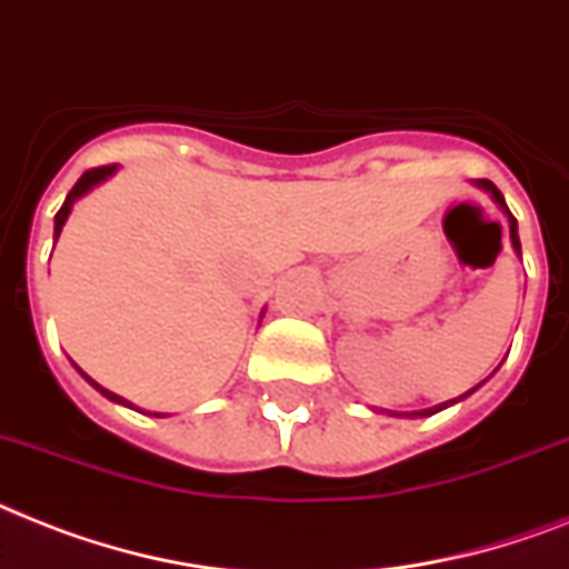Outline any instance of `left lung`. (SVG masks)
Returning <instances> with one entry per match:
<instances>
[{"label": "left lung", "mask_w": 569, "mask_h": 569, "mask_svg": "<svg viewBox=\"0 0 569 569\" xmlns=\"http://www.w3.org/2000/svg\"><path fill=\"white\" fill-rule=\"evenodd\" d=\"M482 187L491 189V196L497 198V201H500L502 207H506V198H502V192L497 187H493L491 180H482ZM506 212H509V207H506ZM509 221H511V242H515V248H517V251H520V237H517V219H515V216H511V212H509ZM470 391H473V389H470ZM470 391H468V395H470ZM468 395H461V397H468ZM450 403H452V400H450ZM450 403H445V406H450ZM445 406H436V409H423V412H409V415H420V418H423V415L441 412Z\"/></svg>", "instance_id": "8db88e82"}]
</instances>
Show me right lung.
Returning a JSON list of instances; mask_svg holds the SVG:
<instances>
[{
    "label": "right lung",
    "mask_w": 569,
    "mask_h": 569,
    "mask_svg": "<svg viewBox=\"0 0 569 569\" xmlns=\"http://www.w3.org/2000/svg\"><path fill=\"white\" fill-rule=\"evenodd\" d=\"M113 169H117V166H96V169H90V172H84V174H81V178H78V183L72 189H69L67 201H63V207H60L58 216H54V239H58V233H60V228H63V221H67L69 210H72V201L84 196L87 189L96 187L99 180H104V178H108V174H113ZM84 377H87V373H84ZM87 380H90V377H87ZM92 386H96V382H92ZM96 389H99L104 397H110V400H119V403H124L122 397H117V395H113V391L101 389V386H96Z\"/></svg>",
    "instance_id": "obj_1"
}]
</instances>
